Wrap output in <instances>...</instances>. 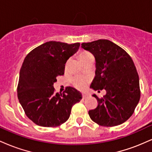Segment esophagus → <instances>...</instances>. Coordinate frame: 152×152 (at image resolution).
<instances>
[{"instance_id":"34e87169","label":"esophagus","mask_w":152,"mask_h":152,"mask_svg":"<svg viewBox=\"0 0 152 152\" xmlns=\"http://www.w3.org/2000/svg\"><path fill=\"white\" fill-rule=\"evenodd\" d=\"M88 97V95L87 94H85V93H83L82 94V98L83 99H86Z\"/></svg>"}]
</instances>
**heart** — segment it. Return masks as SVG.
<instances>
[{"label":"heart","mask_w":152,"mask_h":152,"mask_svg":"<svg viewBox=\"0 0 152 152\" xmlns=\"http://www.w3.org/2000/svg\"><path fill=\"white\" fill-rule=\"evenodd\" d=\"M91 57H93L92 54L89 53L88 51H86V50H83V51L80 52V53L78 54V58H79L80 61L82 63H83L85 61H86L87 59H88ZM88 80L86 78L84 77H76L73 79V83L76 88L78 89H83V88L86 87V86L88 83Z\"/></svg>","instance_id":"b5f03b06"}]
</instances>
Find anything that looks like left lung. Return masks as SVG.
<instances>
[{"instance_id": "8db88e82", "label": "left lung", "mask_w": 152, "mask_h": 152, "mask_svg": "<svg viewBox=\"0 0 152 152\" xmlns=\"http://www.w3.org/2000/svg\"><path fill=\"white\" fill-rule=\"evenodd\" d=\"M81 47L96 58V76L90 87L105 89L102 98L96 94L98 106L88 111L91 119L102 126L121 124L131 117L141 96L139 75L126 50L109 40L83 43Z\"/></svg>"}]
</instances>
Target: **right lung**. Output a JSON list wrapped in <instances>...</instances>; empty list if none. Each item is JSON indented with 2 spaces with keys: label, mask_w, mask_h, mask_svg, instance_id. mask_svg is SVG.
Returning a JSON list of instances; mask_svg holds the SVG:
<instances>
[{
  "label": "right lung",
  "mask_w": 152,
  "mask_h": 152,
  "mask_svg": "<svg viewBox=\"0 0 152 152\" xmlns=\"http://www.w3.org/2000/svg\"><path fill=\"white\" fill-rule=\"evenodd\" d=\"M79 43L68 44L49 41L36 47L24 59L17 94L25 114L34 123L43 127H56L69 119L72 106L81 99V94L67 86L55 93L56 77L64 74L65 64L76 52Z\"/></svg>",
  "instance_id": "add662e5"
}]
</instances>
